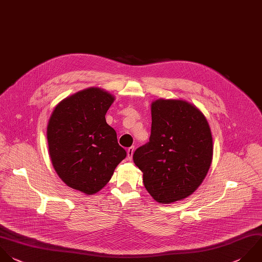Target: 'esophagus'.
<instances>
[{
    "mask_svg": "<svg viewBox=\"0 0 262 262\" xmlns=\"http://www.w3.org/2000/svg\"><path fill=\"white\" fill-rule=\"evenodd\" d=\"M134 149H135V147H134V146H131V147H129L128 150H127V157H128V160H129V161H131L132 158H133Z\"/></svg>",
    "mask_w": 262,
    "mask_h": 262,
    "instance_id": "1",
    "label": "esophagus"
}]
</instances>
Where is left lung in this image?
I'll use <instances>...</instances> for the list:
<instances>
[{
    "label": "left lung",
    "mask_w": 262,
    "mask_h": 262,
    "mask_svg": "<svg viewBox=\"0 0 262 262\" xmlns=\"http://www.w3.org/2000/svg\"><path fill=\"white\" fill-rule=\"evenodd\" d=\"M212 157L211 130L199 108L176 99L151 103L149 141L135 150L133 161L154 200L169 204L187 198L203 182Z\"/></svg>",
    "instance_id": "8db88e82"
}]
</instances>
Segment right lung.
Returning a JSON list of instances; mask_svg holds the SVG:
<instances>
[{"label": "right lung", "mask_w": 262, "mask_h": 262, "mask_svg": "<svg viewBox=\"0 0 262 262\" xmlns=\"http://www.w3.org/2000/svg\"><path fill=\"white\" fill-rule=\"evenodd\" d=\"M115 97L91 87L75 93L54 108L47 127L52 165L70 187L96 193L126 158L117 133L105 121Z\"/></svg>", "instance_id": "obj_1"}]
</instances>
